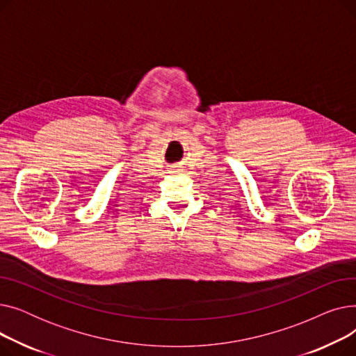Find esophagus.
<instances>
[{
    "mask_svg": "<svg viewBox=\"0 0 356 356\" xmlns=\"http://www.w3.org/2000/svg\"><path fill=\"white\" fill-rule=\"evenodd\" d=\"M172 170H173L172 173H177V172H179V168H172Z\"/></svg>",
    "mask_w": 356,
    "mask_h": 356,
    "instance_id": "34e87169",
    "label": "esophagus"
}]
</instances>
